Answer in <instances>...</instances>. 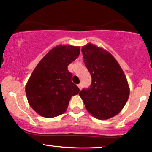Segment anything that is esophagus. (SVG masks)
Listing matches in <instances>:
<instances>
[{
  "mask_svg": "<svg viewBox=\"0 0 152 152\" xmlns=\"http://www.w3.org/2000/svg\"><path fill=\"white\" fill-rule=\"evenodd\" d=\"M78 87H79V89L81 90V89H82V84H78Z\"/></svg>",
  "mask_w": 152,
  "mask_h": 152,
  "instance_id": "34e87169",
  "label": "esophagus"
}]
</instances>
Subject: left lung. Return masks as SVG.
<instances>
[{"label":"left lung","mask_w":152,"mask_h":152,"mask_svg":"<svg viewBox=\"0 0 152 152\" xmlns=\"http://www.w3.org/2000/svg\"><path fill=\"white\" fill-rule=\"evenodd\" d=\"M84 61L91 76V84L79 96L94 118L107 120L118 115L130 94L127 79L119 63L103 48L89 44L81 48Z\"/></svg>","instance_id":"obj_1"}]
</instances>
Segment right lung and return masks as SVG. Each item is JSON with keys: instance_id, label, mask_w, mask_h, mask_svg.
<instances>
[{"instance_id": "add662e5", "label": "right lung", "mask_w": 152, "mask_h": 152, "mask_svg": "<svg viewBox=\"0 0 152 152\" xmlns=\"http://www.w3.org/2000/svg\"><path fill=\"white\" fill-rule=\"evenodd\" d=\"M80 47L59 45L44 56L26 84L29 105L39 115L50 118L67 110L71 96L79 89L71 81L68 66L79 57Z\"/></svg>"}]
</instances>
